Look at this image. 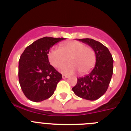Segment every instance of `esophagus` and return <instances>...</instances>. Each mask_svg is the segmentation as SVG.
Listing matches in <instances>:
<instances>
[{
    "instance_id": "34e87169",
    "label": "esophagus",
    "mask_w": 131,
    "mask_h": 131,
    "mask_svg": "<svg viewBox=\"0 0 131 131\" xmlns=\"http://www.w3.org/2000/svg\"><path fill=\"white\" fill-rule=\"evenodd\" d=\"M68 76L66 75H62V78L63 79H66L68 78Z\"/></svg>"
}]
</instances>
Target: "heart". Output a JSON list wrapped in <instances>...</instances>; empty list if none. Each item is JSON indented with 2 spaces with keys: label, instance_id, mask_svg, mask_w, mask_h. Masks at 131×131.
Listing matches in <instances>:
<instances>
[{
  "label": "heart",
  "instance_id": "1",
  "mask_svg": "<svg viewBox=\"0 0 131 131\" xmlns=\"http://www.w3.org/2000/svg\"><path fill=\"white\" fill-rule=\"evenodd\" d=\"M50 63L56 68H60L68 62L70 64L60 69L61 72L73 74L79 71L80 74H85L94 67L96 55L94 50L78 41H69L60 45V49L52 48L48 54Z\"/></svg>",
  "mask_w": 131,
  "mask_h": 131
}]
</instances>
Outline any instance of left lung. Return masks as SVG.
I'll list each match as a JSON object with an SVG mask.
<instances>
[{
  "label": "left lung",
  "mask_w": 131,
  "mask_h": 131,
  "mask_svg": "<svg viewBox=\"0 0 131 131\" xmlns=\"http://www.w3.org/2000/svg\"><path fill=\"white\" fill-rule=\"evenodd\" d=\"M94 50L96 63L92 71L84 77L77 78L72 91L77 96L88 100H96L107 91L113 72V60L108 48L92 39H77Z\"/></svg>",
  "instance_id": "left-lung-1"
}]
</instances>
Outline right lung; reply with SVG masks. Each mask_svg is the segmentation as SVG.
<instances>
[{
	"mask_svg": "<svg viewBox=\"0 0 131 131\" xmlns=\"http://www.w3.org/2000/svg\"><path fill=\"white\" fill-rule=\"evenodd\" d=\"M65 39L48 37L41 38L27 47L21 55L18 67L19 83L29 100L41 102L54 94L62 77L50 64L48 54L56 43Z\"/></svg>",
	"mask_w": 131,
	"mask_h": 131,
	"instance_id": "obj_1",
	"label": "right lung"
}]
</instances>
